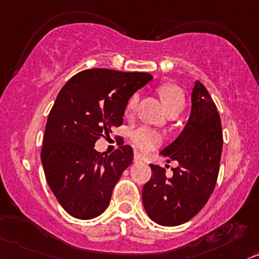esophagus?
Returning a JSON list of instances; mask_svg holds the SVG:
<instances>
[{
    "label": "esophagus",
    "instance_id": "1",
    "mask_svg": "<svg viewBox=\"0 0 259 259\" xmlns=\"http://www.w3.org/2000/svg\"><path fill=\"white\" fill-rule=\"evenodd\" d=\"M143 160L142 155L139 152H135V154H134V161L135 162H141Z\"/></svg>",
    "mask_w": 259,
    "mask_h": 259
}]
</instances>
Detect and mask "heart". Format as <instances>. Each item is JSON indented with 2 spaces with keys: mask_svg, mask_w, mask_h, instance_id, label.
Masks as SVG:
<instances>
[{
  "mask_svg": "<svg viewBox=\"0 0 259 259\" xmlns=\"http://www.w3.org/2000/svg\"><path fill=\"white\" fill-rule=\"evenodd\" d=\"M158 92L161 98L163 105L168 113L171 112H181L185 106V97L183 91L176 84H161L158 88ZM139 93H134L129 100L126 101L125 105V113L130 114L135 111L137 104H139ZM130 140H132L133 145L137 149L142 150V152H149V150L155 149L162 142V135L158 130L153 129L147 125H139L133 127L129 132Z\"/></svg>",
  "mask_w": 259,
  "mask_h": 259,
  "instance_id": "heart-1",
  "label": "heart"
}]
</instances>
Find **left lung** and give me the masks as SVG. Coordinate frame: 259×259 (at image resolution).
<instances>
[{
  "label": "left lung",
  "instance_id": "obj_1",
  "mask_svg": "<svg viewBox=\"0 0 259 259\" xmlns=\"http://www.w3.org/2000/svg\"><path fill=\"white\" fill-rule=\"evenodd\" d=\"M191 113L184 130L161 153L178 161L173 176L150 163L152 178L142 189V202L154 222L172 227L191 220L208 202L217 185L222 152L220 114L207 88L196 81Z\"/></svg>",
  "mask_w": 259,
  "mask_h": 259
}]
</instances>
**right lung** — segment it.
Segmentation results:
<instances>
[{
  "label": "right lung",
  "mask_w": 259,
  "mask_h": 259,
  "mask_svg": "<svg viewBox=\"0 0 259 259\" xmlns=\"http://www.w3.org/2000/svg\"><path fill=\"white\" fill-rule=\"evenodd\" d=\"M148 73L82 70L64 84L49 113L40 158L48 184L68 214L94 219L109 207L112 190L133 162L123 145L100 154L94 145L123 124L126 101L152 80Z\"/></svg>",
  "instance_id": "add662e5"
}]
</instances>
